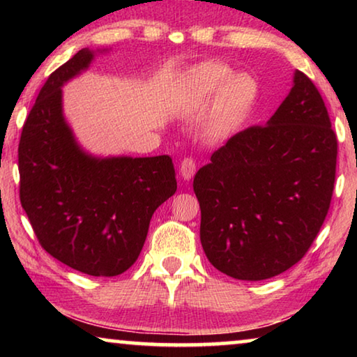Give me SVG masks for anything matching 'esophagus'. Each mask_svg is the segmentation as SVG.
Returning a JSON list of instances; mask_svg holds the SVG:
<instances>
[{"mask_svg":"<svg viewBox=\"0 0 357 357\" xmlns=\"http://www.w3.org/2000/svg\"><path fill=\"white\" fill-rule=\"evenodd\" d=\"M179 172H181V176L184 179H190L197 172L195 160H193L192 157H185V159H183V162H181Z\"/></svg>","mask_w":357,"mask_h":357,"instance_id":"obj_1","label":"esophagus"}]
</instances>
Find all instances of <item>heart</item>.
<instances>
[{
    "instance_id": "heart-1",
    "label": "heart",
    "mask_w": 357,
    "mask_h": 357,
    "mask_svg": "<svg viewBox=\"0 0 357 357\" xmlns=\"http://www.w3.org/2000/svg\"><path fill=\"white\" fill-rule=\"evenodd\" d=\"M187 102L206 104L220 91L219 102L211 119V134L227 137L244 123L257 98V83L250 75L234 74L227 64L208 61L195 66L184 78Z\"/></svg>"
}]
</instances>
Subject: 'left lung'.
<instances>
[{
  "instance_id": "8db88e82",
  "label": "left lung",
  "mask_w": 357,
  "mask_h": 357,
  "mask_svg": "<svg viewBox=\"0 0 357 357\" xmlns=\"http://www.w3.org/2000/svg\"><path fill=\"white\" fill-rule=\"evenodd\" d=\"M335 167L328 108L315 83L296 70L269 123L233 135L193 178L211 264L239 280L271 279L294 266L328 215Z\"/></svg>"
}]
</instances>
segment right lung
I'll return each instance as SVG.
<instances>
[{
  "label": "right lung",
  "mask_w": 357,
  "mask_h": 357,
  "mask_svg": "<svg viewBox=\"0 0 357 357\" xmlns=\"http://www.w3.org/2000/svg\"><path fill=\"white\" fill-rule=\"evenodd\" d=\"M83 48L52 72L23 124L20 203L42 249L94 277L128 271L151 217L176 192L170 155L96 159L77 146L61 112L64 82L88 68Z\"/></svg>",
  "instance_id": "obj_1"
}]
</instances>
